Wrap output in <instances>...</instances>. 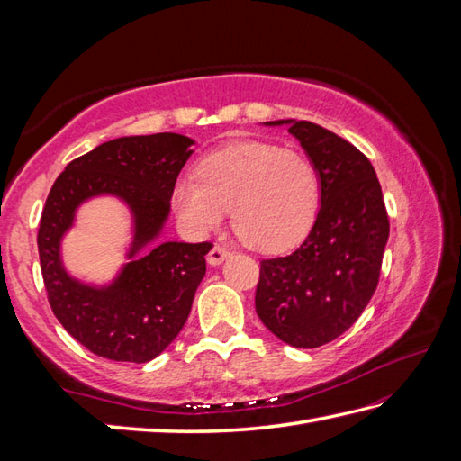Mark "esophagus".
<instances>
[{"label":"esophagus","instance_id":"obj_1","mask_svg":"<svg viewBox=\"0 0 461 461\" xmlns=\"http://www.w3.org/2000/svg\"><path fill=\"white\" fill-rule=\"evenodd\" d=\"M228 258H230L228 249L221 248V246H213L212 251L208 253V263L215 267V266H220V263H223Z\"/></svg>","mask_w":461,"mask_h":461}]
</instances>
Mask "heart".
<instances>
[{"label":"heart","instance_id":"1","mask_svg":"<svg viewBox=\"0 0 461 461\" xmlns=\"http://www.w3.org/2000/svg\"><path fill=\"white\" fill-rule=\"evenodd\" d=\"M182 225L203 236L225 220L258 251L289 249L307 236L321 205V178L305 154L269 142H240L205 156L198 174L174 184Z\"/></svg>","mask_w":461,"mask_h":461}]
</instances>
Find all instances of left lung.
<instances>
[{
	"mask_svg": "<svg viewBox=\"0 0 461 461\" xmlns=\"http://www.w3.org/2000/svg\"><path fill=\"white\" fill-rule=\"evenodd\" d=\"M289 126L321 178V208L307 240L285 258L263 259L256 311L273 335L317 348L355 325L378 285L390 233L380 182L357 146L309 121Z\"/></svg>",
	"mask_w": 461,
	"mask_h": 461,
	"instance_id": "left-lung-1",
	"label": "left lung"
}]
</instances>
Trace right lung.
<instances>
[{
  "mask_svg": "<svg viewBox=\"0 0 461 461\" xmlns=\"http://www.w3.org/2000/svg\"><path fill=\"white\" fill-rule=\"evenodd\" d=\"M192 144L176 132L109 140L68 162L47 195L37 248L49 305L68 335L103 358L149 362L188 321L212 243L158 238ZM99 194L119 197L133 215L130 263L109 286L71 278L60 258L62 236L78 205Z\"/></svg>",
  "mask_w": 461,
  "mask_h": 461,
  "instance_id": "right-lung-1",
  "label": "right lung"
}]
</instances>
